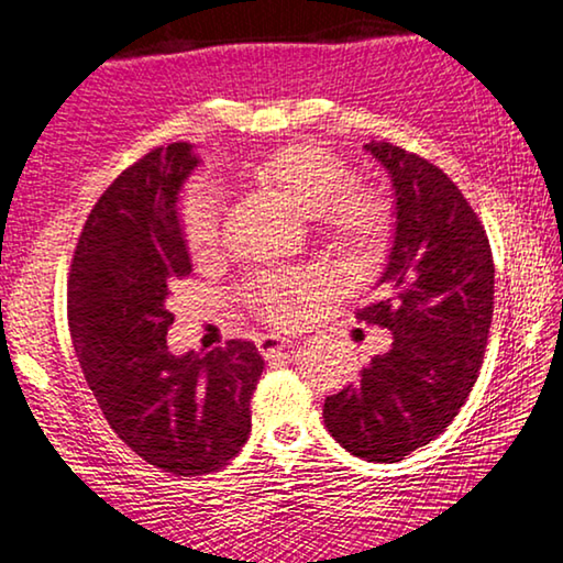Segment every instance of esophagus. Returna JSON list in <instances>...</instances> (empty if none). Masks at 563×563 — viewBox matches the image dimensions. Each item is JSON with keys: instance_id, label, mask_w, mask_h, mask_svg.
Listing matches in <instances>:
<instances>
[{"instance_id": "esophagus-1", "label": "esophagus", "mask_w": 563, "mask_h": 563, "mask_svg": "<svg viewBox=\"0 0 563 563\" xmlns=\"http://www.w3.org/2000/svg\"><path fill=\"white\" fill-rule=\"evenodd\" d=\"M288 344H290V339H285L280 334H263L257 339V350L265 360H271V357H275V354H280Z\"/></svg>"}]
</instances>
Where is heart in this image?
<instances>
[{
  "label": "heart",
  "instance_id": "heart-1",
  "mask_svg": "<svg viewBox=\"0 0 563 563\" xmlns=\"http://www.w3.org/2000/svg\"><path fill=\"white\" fill-rule=\"evenodd\" d=\"M255 184L271 188L303 217H311L323 244L346 265H367L383 247L390 227V206L369 186L350 184V170L329 150L288 145L244 165ZM219 196L196 188L180 203V232L194 255H209L219 240ZM323 273H271L247 285L250 303L271 321H292L300 300L323 285Z\"/></svg>",
  "mask_w": 563,
  "mask_h": 563
}]
</instances>
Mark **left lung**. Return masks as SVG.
I'll use <instances>...</instances> for the list:
<instances>
[{"label": "left lung", "instance_id": "1", "mask_svg": "<svg viewBox=\"0 0 563 563\" xmlns=\"http://www.w3.org/2000/svg\"><path fill=\"white\" fill-rule=\"evenodd\" d=\"M364 150L393 184V244L357 319L393 334L354 385L329 395L323 423L367 462H400L454 421L477 383L493 323L485 227L446 173L390 142Z\"/></svg>", "mask_w": 563, "mask_h": 563}]
</instances>
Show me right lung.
Instances as JSON below:
<instances>
[{"instance_id": "obj_1", "label": "right lung", "mask_w": 563, "mask_h": 563, "mask_svg": "<svg viewBox=\"0 0 563 563\" xmlns=\"http://www.w3.org/2000/svg\"><path fill=\"white\" fill-rule=\"evenodd\" d=\"M199 165L194 145L176 142L126 168L86 219L68 280L70 339L107 423L180 477L240 454L265 367L242 339L206 354L168 350L170 285L194 267L178 203Z\"/></svg>"}]
</instances>
